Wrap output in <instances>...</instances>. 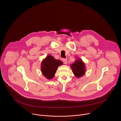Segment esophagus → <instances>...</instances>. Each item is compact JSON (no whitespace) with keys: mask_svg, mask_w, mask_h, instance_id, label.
<instances>
[{"mask_svg":"<svg viewBox=\"0 0 121 121\" xmlns=\"http://www.w3.org/2000/svg\"><path fill=\"white\" fill-rule=\"evenodd\" d=\"M63 63H64L65 64H66L67 63V59H66V58H64V59H63Z\"/></svg>","mask_w":121,"mask_h":121,"instance_id":"34e87169","label":"esophagus"}]
</instances>
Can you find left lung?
<instances>
[{"label": "left lung", "mask_w": 121, "mask_h": 121, "mask_svg": "<svg viewBox=\"0 0 121 121\" xmlns=\"http://www.w3.org/2000/svg\"><path fill=\"white\" fill-rule=\"evenodd\" d=\"M74 74L76 77L80 78L85 73V64L81 59H78L71 66Z\"/></svg>", "instance_id": "1"}]
</instances>
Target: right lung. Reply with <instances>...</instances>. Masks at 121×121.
I'll return each instance as SVG.
<instances>
[{
    "instance_id": "add662e5",
    "label": "right lung",
    "mask_w": 121,
    "mask_h": 121,
    "mask_svg": "<svg viewBox=\"0 0 121 121\" xmlns=\"http://www.w3.org/2000/svg\"><path fill=\"white\" fill-rule=\"evenodd\" d=\"M63 65L59 60H56L52 56H48L41 64L42 72L47 79H51L54 77L59 65Z\"/></svg>"
}]
</instances>
